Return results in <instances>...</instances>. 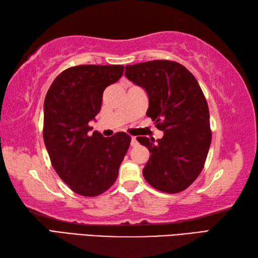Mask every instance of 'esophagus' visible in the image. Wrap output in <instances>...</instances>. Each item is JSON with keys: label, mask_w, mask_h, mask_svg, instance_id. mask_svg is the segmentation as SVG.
I'll list each match as a JSON object with an SVG mask.
<instances>
[{"label": "esophagus", "mask_w": 258, "mask_h": 258, "mask_svg": "<svg viewBox=\"0 0 258 258\" xmlns=\"http://www.w3.org/2000/svg\"><path fill=\"white\" fill-rule=\"evenodd\" d=\"M136 145H138V141H136L135 136H132V138H131V146H136Z\"/></svg>", "instance_id": "1"}]
</instances>
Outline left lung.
I'll return each mask as SVG.
<instances>
[{
    "label": "left lung",
    "mask_w": 258,
    "mask_h": 258,
    "mask_svg": "<svg viewBox=\"0 0 258 258\" xmlns=\"http://www.w3.org/2000/svg\"><path fill=\"white\" fill-rule=\"evenodd\" d=\"M125 76L146 91V115L164 132L156 143L136 138L151 153L144 178L164 193H179L199 177L212 142L210 111L199 82L182 64L167 59L126 65Z\"/></svg>",
    "instance_id": "8db88e82"
}]
</instances>
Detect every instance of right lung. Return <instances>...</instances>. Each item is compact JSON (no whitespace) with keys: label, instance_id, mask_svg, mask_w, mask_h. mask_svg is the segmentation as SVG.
I'll return each instance as SVG.
<instances>
[{"label":"right lung","instance_id":"1","mask_svg":"<svg viewBox=\"0 0 258 258\" xmlns=\"http://www.w3.org/2000/svg\"><path fill=\"white\" fill-rule=\"evenodd\" d=\"M123 65H79L57 75L44 101L43 139L52 166L76 194L97 196L117 178L131 136L92 130L103 92L123 75Z\"/></svg>","mask_w":258,"mask_h":258}]
</instances>
